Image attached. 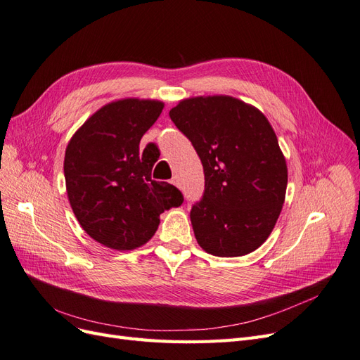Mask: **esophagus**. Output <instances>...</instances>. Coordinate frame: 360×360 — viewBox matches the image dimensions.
I'll return each instance as SVG.
<instances>
[{"mask_svg": "<svg viewBox=\"0 0 360 360\" xmlns=\"http://www.w3.org/2000/svg\"><path fill=\"white\" fill-rule=\"evenodd\" d=\"M171 183L174 184V186H177V188H180V186H181V184H180V179H179L177 176H174V177L171 179Z\"/></svg>", "mask_w": 360, "mask_h": 360, "instance_id": "esophagus-1", "label": "esophagus"}]
</instances>
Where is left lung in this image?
Listing matches in <instances>:
<instances>
[{
    "mask_svg": "<svg viewBox=\"0 0 360 360\" xmlns=\"http://www.w3.org/2000/svg\"><path fill=\"white\" fill-rule=\"evenodd\" d=\"M169 117L201 159L204 193L192 205L198 245L240 257L266 242L285 200L287 163L269 120L230 96L181 101Z\"/></svg>",
    "mask_w": 360,
    "mask_h": 360,
    "instance_id": "8db88e82",
    "label": "left lung"
}]
</instances>
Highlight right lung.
<instances>
[{"instance_id":"1","label":"right lung","mask_w":360,"mask_h":360,"mask_svg":"<svg viewBox=\"0 0 360 360\" xmlns=\"http://www.w3.org/2000/svg\"><path fill=\"white\" fill-rule=\"evenodd\" d=\"M163 110L158 101L108 103L78 129L66 148L64 179L76 219L108 248L135 249L148 242L159 216L183 202L181 192L151 179V159L139 141Z\"/></svg>"}]
</instances>
